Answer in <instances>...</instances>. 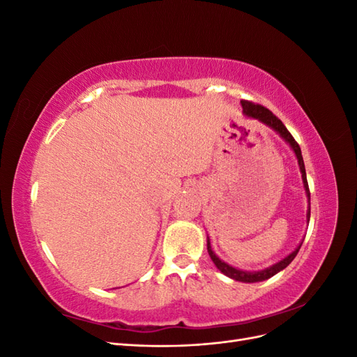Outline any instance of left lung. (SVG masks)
Returning a JSON list of instances; mask_svg holds the SVG:
<instances>
[{
  "instance_id": "1",
  "label": "left lung",
  "mask_w": 357,
  "mask_h": 357,
  "mask_svg": "<svg viewBox=\"0 0 357 357\" xmlns=\"http://www.w3.org/2000/svg\"><path fill=\"white\" fill-rule=\"evenodd\" d=\"M241 107H243V113L245 117H250V119H256V121H259L261 123L266 125L268 128H271L274 132H277L280 137H282L284 142L290 146V149L294 150V153L298 159V165H299V171H301V176H302V185H304V189H305V195L308 198V202H310V189H308V183H307V174H305V165H304V159H302V153H301V147L299 144L295 142V138L291 137V134L287 131V128L283 125V122L280 121V119L277 116H274L271 112H269L268 109H265V107L259 105V104H253V102H248V101H241ZM310 222V207L307 210V223ZM302 245V241L299 243V245L295 248L294 252L289 253L284 259H282V261L268 266L265 269H261V271H244V269H240V268H235L229 264H226L225 261H222V259L215 255L213 252L211 248V244H210V238L207 236V250H208V255L211 257L213 264L218 266L219 271L222 274H225L226 277H229L232 280H235V282H241V283H257V282H264V280H268L271 278L273 275H275L277 273L283 271V269L294 261L295 256L298 255L299 248Z\"/></svg>"
}]
</instances>
